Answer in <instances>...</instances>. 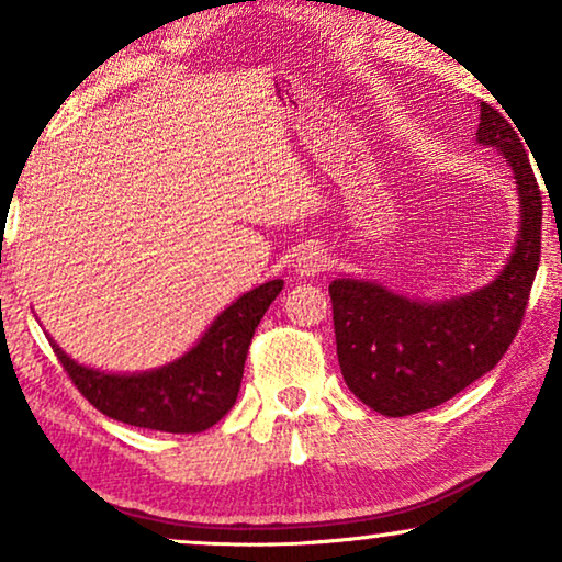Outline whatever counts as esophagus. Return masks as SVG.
<instances>
[{"mask_svg":"<svg viewBox=\"0 0 562 562\" xmlns=\"http://www.w3.org/2000/svg\"><path fill=\"white\" fill-rule=\"evenodd\" d=\"M325 266H327V258L317 245H304V248L296 252L294 268L299 276H306V279H310V276H317Z\"/></svg>","mask_w":562,"mask_h":562,"instance_id":"obj_1","label":"esophagus"}]
</instances>
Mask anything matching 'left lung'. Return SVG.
I'll return each mask as SVG.
<instances>
[{
	"mask_svg": "<svg viewBox=\"0 0 562 562\" xmlns=\"http://www.w3.org/2000/svg\"><path fill=\"white\" fill-rule=\"evenodd\" d=\"M519 135L481 102L475 137L504 153L519 194L517 245L488 286L448 302H417L373 281L329 283L342 379L379 414L406 417L440 406L488 373L517 337L542 248V194Z\"/></svg>",
	"mask_w": 562,
	"mask_h": 562,
	"instance_id": "8db88e82",
	"label": "left lung"
}]
</instances>
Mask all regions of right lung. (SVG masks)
<instances>
[{
    "instance_id": "add662e5",
    "label": "right lung",
    "mask_w": 562,
    "mask_h": 562,
    "mask_svg": "<svg viewBox=\"0 0 562 562\" xmlns=\"http://www.w3.org/2000/svg\"><path fill=\"white\" fill-rule=\"evenodd\" d=\"M281 289L283 281L273 279L243 294L212 322L194 348L156 371H94L50 342L74 386L106 417L173 435L204 432L235 406L252 333Z\"/></svg>"
}]
</instances>
